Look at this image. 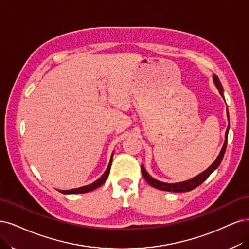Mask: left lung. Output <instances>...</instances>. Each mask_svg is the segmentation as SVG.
<instances>
[{
    "instance_id": "1",
    "label": "left lung",
    "mask_w": 249,
    "mask_h": 249,
    "mask_svg": "<svg viewBox=\"0 0 249 249\" xmlns=\"http://www.w3.org/2000/svg\"><path fill=\"white\" fill-rule=\"evenodd\" d=\"M213 81L214 84L217 88L220 95L223 97V89H222V86L219 82V78L217 77V75H213ZM229 117V114H228ZM229 126H230V122H229ZM229 128L227 129L226 132V140H224V143L222 146V149L220 151L219 155L216 158L215 161L207 168V170L203 173H200L199 175H197L196 177L192 178L190 180L187 181H184V182H180V183H164V182H160L158 180H155L154 178H152L151 176L146 172L145 167L142 164V177L145 178V180L150 184L151 186H153L154 188L160 189V190H164V191H173V192H184V191H190L192 189H195L196 187H197L198 185H200L209 176L216 170L219 166V164L221 163V160L224 156V153H226V149H227V143H228V133H229Z\"/></svg>"
}]
</instances>
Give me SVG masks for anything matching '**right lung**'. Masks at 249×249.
<instances>
[{
    "label": "right lung",
    "mask_w": 249,
    "mask_h": 249,
    "mask_svg": "<svg viewBox=\"0 0 249 249\" xmlns=\"http://www.w3.org/2000/svg\"><path fill=\"white\" fill-rule=\"evenodd\" d=\"M111 160H113V155H111V157H110V160H109V163L107 165V171L104 172V174L101 176V177L98 180H96L92 184H89V185H86V186H83V187H78V188H73V189H69V190H59V191L62 192V194H65V195H69V194H85V192H89V191H92V190H94L96 188L100 187L102 184L107 181V179L108 177L110 165H111Z\"/></svg>",
    "instance_id": "add662e5"
}]
</instances>
